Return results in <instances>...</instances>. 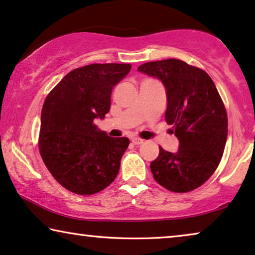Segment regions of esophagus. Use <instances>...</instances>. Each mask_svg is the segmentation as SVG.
<instances>
[{
    "label": "esophagus",
    "instance_id": "34e87169",
    "mask_svg": "<svg viewBox=\"0 0 255 255\" xmlns=\"http://www.w3.org/2000/svg\"><path fill=\"white\" fill-rule=\"evenodd\" d=\"M131 142H133L134 144H142V143H143V140H142V138H140V137H133V138H131Z\"/></svg>",
    "mask_w": 255,
    "mask_h": 255
}]
</instances>
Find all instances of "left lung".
Listing matches in <instances>:
<instances>
[{"instance_id":"8db88e82","label":"left lung","mask_w":255,"mask_h":255,"mask_svg":"<svg viewBox=\"0 0 255 255\" xmlns=\"http://www.w3.org/2000/svg\"><path fill=\"white\" fill-rule=\"evenodd\" d=\"M137 70L164 85L165 121L179 141L176 152L159 147L150 163L152 176L172 192L195 190L216 171L226 144L227 114L216 85L205 71L179 59L149 62Z\"/></svg>"}]
</instances>
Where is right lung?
Wrapping results in <instances>:
<instances>
[{"label": "right lung", "instance_id": "right-lung-1", "mask_svg": "<svg viewBox=\"0 0 255 255\" xmlns=\"http://www.w3.org/2000/svg\"><path fill=\"white\" fill-rule=\"evenodd\" d=\"M130 64H91L71 71L47 94L42 108L39 152L60 185L93 195L117 177L127 137H111L94 125L111 108L113 87Z\"/></svg>", "mask_w": 255, "mask_h": 255}]
</instances>
